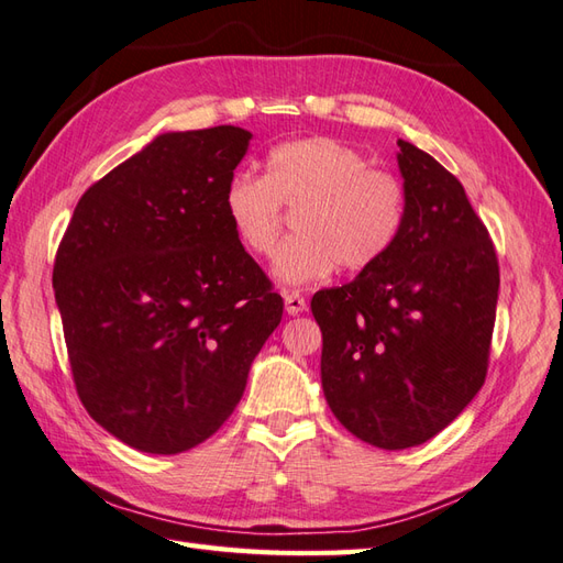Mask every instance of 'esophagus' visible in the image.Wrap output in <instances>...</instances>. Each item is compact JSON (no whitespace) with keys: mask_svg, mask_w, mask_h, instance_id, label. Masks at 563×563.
Listing matches in <instances>:
<instances>
[{"mask_svg":"<svg viewBox=\"0 0 563 563\" xmlns=\"http://www.w3.org/2000/svg\"><path fill=\"white\" fill-rule=\"evenodd\" d=\"M284 306H286V313H289V316H301L303 310L308 308L303 294H298V291H284Z\"/></svg>","mask_w":563,"mask_h":563,"instance_id":"1","label":"esophagus"}]
</instances>
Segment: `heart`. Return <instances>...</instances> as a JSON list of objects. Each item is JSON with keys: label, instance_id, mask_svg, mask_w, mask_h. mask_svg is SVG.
I'll list each match as a JSON object with an SVG mask.
<instances>
[{"label": "heart", "instance_id": "obj_1", "mask_svg": "<svg viewBox=\"0 0 563 563\" xmlns=\"http://www.w3.org/2000/svg\"><path fill=\"white\" fill-rule=\"evenodd\" d=\"M223 219L253 257H272L296 211V239L274 274L286 284H316L342 267L366 272L402 239L409 197L393 170L368 166L356 146L334 136L284 142L265 158V176L235 173L223 187Z\"/></svg>", "mask_w": 563, "mask_h": 563}]
</instances>
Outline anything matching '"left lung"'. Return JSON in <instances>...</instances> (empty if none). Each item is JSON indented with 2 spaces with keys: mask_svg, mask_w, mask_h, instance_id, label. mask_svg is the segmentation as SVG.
<instances>
[{
  "mask_svg": "<svg viewBox=\"0 0 563 563\" xmlns=\"http://www.w3.org/2000/svg\"><path fill=\"white\" fill-rule=\"evenodd\" d=\"M409 214L402 239L354 282L318 291L322 390L356 439L383 451L443 431L486 380L498 257L465 187L397 142Z\"/></svg>",
  "mask_w": 563,
  "mask_h": 563,
  "instance_id": "left-lung-1",
  "label": "left lung"
}]
</instances>
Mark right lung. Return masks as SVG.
<instances>
[{"label":"right lung","instance_id":"add662e5","mask_svg":"<svg viewBox=\"0 0 563 563\" xmlns=\"http://www.w3.org/2000/svg\"><path fill=\"white\" fill-rule=\"evenodd\" d=\"M247 130L168 132L93 183L62 235L53 286L74 387L142 453L207 441L241 402L284 301L223 219Z\"/></svg>","mask_w":563,"mask_h":563}]
</instances>
